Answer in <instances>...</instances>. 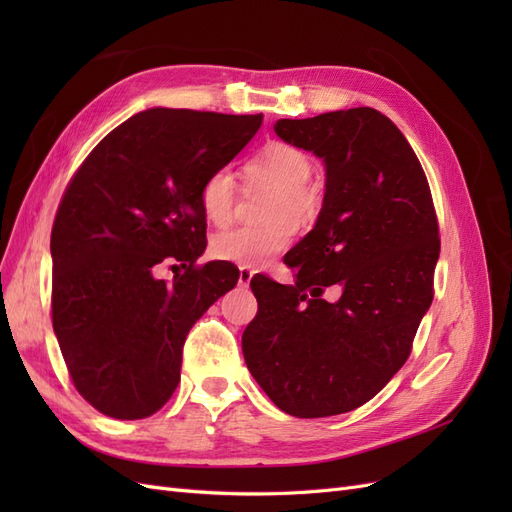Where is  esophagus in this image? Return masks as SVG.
I'll return each instance as SVG.
<instances>
[{
  "mask_svg": "<svg viewBox=\"0 0 512 512\" xmlns=\"http://www.w3.org/2000/svg\"><path fill=\"white\" fill-rule=\"evenodd\" d=\"M252 277H254V271L252 269H239V286H243V288H247L250 286V282H252Z\"/></svg>",
  "mask_w": 512,
  "mask_h": 512,
  "instance_id": "esophagus-1",
  "label": "esophagus"
}]
</instances>
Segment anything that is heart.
Returning a JSON list of instances; mask_svg holds the SVG:
<instances>
[{
	"label": "heart",
	"instance_id": "heart-1",
	"mask_svg": "<svg viewBox=\"0 0 512 512\" xmlns=\"http://www.w3.org/2000/svg\"><path fill=\"white\" fill-rule=\"evenodd\" d=\"M243 175L250 183L273 188L267 207L269 224L220 232L211 239V254L243 269H260L292 241V230L283 220L303 226L318 211V198L307 185L314 175V160L294 145L269 143L243 164ZM235 198V181L228 170H215L200 188V209L211 224L222 226L230 220Z\"/></svg>",
	"mask_w": 512,
	"mask_h": 512
}]
</instances>
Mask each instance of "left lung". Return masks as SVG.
Wrapping results in <instances>:
<instances>
[{"label":"left lung","instance_id":"left-lung-1","mask_svg":"<svg viewBox=\"0 0 512 512\" xmlns=\"http://www.w3.org/2000/svg\"><path fill=\"white\" fill-rule=\"evenodd\" d=\"M273 130L320 158L327 181L314 228L286 260L294 284H250L258 314L243 331V359L286 414H344L410 356L433 299L436 211L406 136L376 108L280 119ZM327 285L343 290L335 304L319 299Z\"/></svg>","mask_w":512,"mask_h":512}]
</instances>
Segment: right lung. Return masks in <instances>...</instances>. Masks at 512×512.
<instances>
[{"instance_id": "add662e5", "label": "right lung", "mask_w": 512, "mask_h": 512, "mask_svg": "<svg viewBox=\"0 0 512 512\" xmlns=\"http://www.w3.org/2000/svg\"><path fill=\"white\" fill-rule=\"evenodd\" d=\"M260 123L149 108L102 138L70 181L51 232L53 331L76 391L102 414L158 412L194 322L237 286L226 260L196 267L207 247L200 188ZM164 259L186 269L170 285L152 275Z\"/></svg>"}]
</instances>
